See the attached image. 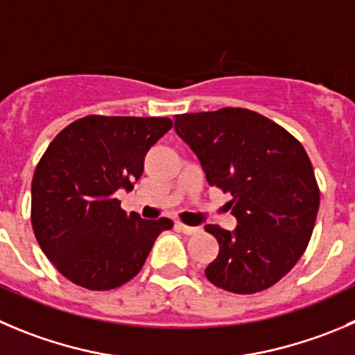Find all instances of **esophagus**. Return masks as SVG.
Returning <instances> with one entry per match:
<instances>
[{
    "label": "esophagus",
    "mask_w": 355,
    "mask_h": 355,
    "mask_svg": "<svg viewBox=\"0 0 355 355\" xmlns=\"http://www.w3.org/2000/svg\"><path fill=\"white\" fill-rule=\"evenodd\" d=\"M177 227H178V230H180L184 234H198V233H200V231H201L200 227L185 226V224H180V223H177Z\"/></svg>",
    "instance_id": "obj_1"
}]
</instances>
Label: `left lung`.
Masks as SVG:
<instances>
[{
  "instance_id": "obj_1",
  "label": "left lung",
  "mask_w": 355,
  "mask_h": 355,
  "mask_svg": "<svg viewBox=\"0 0 355 355\" xmlns=\"http://www.w3.org/2000/svg\"><path fill=\"white\" fill-rule=\"evenodd\" d=\"M175 131L207 180L231 193L233 231L208 224L218 256L205 270L214 286L254 294L286 277L303 256L319 211V185L303 145L247 108L175 115Z\"/></svg>"
}]
</instances>
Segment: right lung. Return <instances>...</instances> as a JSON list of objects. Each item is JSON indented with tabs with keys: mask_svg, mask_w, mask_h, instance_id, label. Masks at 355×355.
<instances>
[{
	"mask_svg": "<svg viewBox=\"0 0 355 355\" xmlns=\"http://www.w3.org/2000/svg\"><path fill=\"white\" fill-rule=\"evenodd\" d=\"M173 122L166 117L89 115L62 129L40 159L31 184L38 245L69 282L110 291L145 264L155 238L171 230L162 217L125 214L115 198L131 191L144 159Z\"/></svg>",
	"mask_w": 355,
	"mask_h": 355,
	"instance_id": "1",
	"label": "right lung"
}]
</instances>
